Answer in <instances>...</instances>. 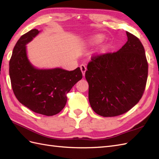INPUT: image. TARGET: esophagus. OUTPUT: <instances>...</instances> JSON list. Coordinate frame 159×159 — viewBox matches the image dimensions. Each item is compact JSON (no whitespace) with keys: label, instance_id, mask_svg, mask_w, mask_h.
I'll return each instance as SVG.
<instances>
[{"label":"esophagus","instance_id":"34e87169","mask_svg":"<svg viewBox=\"0 0 159 159\" xmlns=\"http://www.w3.org/2000/svg\"><path fill=\"white\" fill-rule=\"evenodd\" d=\"M80 70H81V72H82L83 75L85 76V72H86V70H87V67H86L85 65H84V64H82V65H80Z\"/></svg>","mask_w":159,"mask_h":159}]
</instances>
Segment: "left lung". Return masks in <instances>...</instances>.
I'll list each match as a JSON object with an SVG mask.
<instances>
[{
	"mask_svg": "<svg viewBox=\"0 0 159 159\" xmlns=\"http://www.w3.org/2000/svg\"><path fill=\"white\" fill-rule=\"evenodd\" d=\"M128 40L117 52L94 56L87 65L89 101L95 113L114 117L139 102L146 87L148 65L142 43L126 31Z\"/></svg>",
	"mask_w": 159,
	"mask_h": 159,
	"instance_id": "1",
	"label": "left lung"
}]
</instances>
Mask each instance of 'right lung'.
Returning <instances> with one entry per match:
<instances>
[{
	"instance_id": "obj_1",
	"label": "right lung",
	"mask_w": 159,
	"mask_h": 159,
	"mask_svg": "<svg viewBox=\"0 0 159 159\" xmlns=\"http://www.w3.org/2000/svg\"><path fill=\"white\" fill-rule=\"evenodd\" d=\"M40 31L32 29L21 36L9 61V76L16 98L33 112L52 116L67 102V93L83 78L80 67L68 71L61 67L39 69L30 61L26 44Z\"/></svg>"
}]
</instances>
